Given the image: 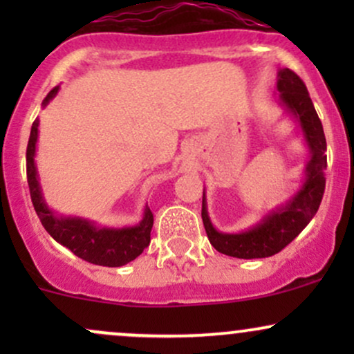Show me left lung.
I'll use <instances>...</instances> for the list:
<instances>
[{
	"label": "left lung",
	"instance_id": "obj_1",
	"mask_svg": "<svg viewBox=\"0 0 354 354\" xmlns=\"http://www.w3.org/2000/svg\"><path fill=\"white\" fill-rule=\"evenodd\" d=\"M278 89L281 93L279 96L283 103L301 121V128L310 145L311 160L306 166V181L299 193L284 208L274 211L261 225L241 234L218 233L211 225L203 200L201 218L206 234L214 250L223 254L254 259L279 253L306 228L323 200L324 186H326V176H324L326 138H324L323 124L313 106L306 84L290 68H284L278 73Z\"/></svg>",
	"mask_w": 354,
	"mask_h": 354
}]
</instances>
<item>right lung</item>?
Returning a JSON list of instances; mask_svg holds the SVG:
<instances>
[{
  "label": "right lung",
  "mask_w": 354,
  "mask_h": 354,
  "mask_svg": "<svg viewBox=\"0 0 354 354\" xmlns=\"http://www.w3.org/2000/svg\"><path fill=\"white\" fill-rule=\"evenodd\" d=\"M58 93V86H55L43 100V106L53 96ZM38 124L39 121L35 120L31 126L30 140H28L26 148V178L28 186H30L31 201H33L35 211L38 214L39 221L44 230L51 234L59 245L66 246L78 258L91 265L100 266H123L126 263L133 261L138 258L146 246L151 241V228H153V213L151 209L146 208L145 218L135 228L124 230H98L89 225L84 219L76 218H58L53 211H50L44 205L39 191V183L36 178L35 166V149L36 138H38Z\"/></svg>",
  "instance_id": "right-lung-1"
}]
</instances>
